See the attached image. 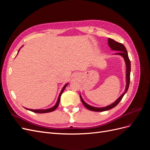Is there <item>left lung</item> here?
<instances>
[{"label":"left lung","mask_w":150,"mask_h":150,"mask_svg":"<svg viewBox=\"0 0 150 150\" xmlns=\"http://www.w3.org/2000/svg\"><path fill=\"white\" fill-rule=\"evenodd\" d=\"M108 45L110 47L111 49V50H113V51H120L117 53H116L115 54H116V55H120L122 56L124 58L125 62L126 63V88L125 92L122 93L121 96L116 99V101L112 103L110 105H108L106 107H102V108H96V107H94L92 106L89 105L88 104L86 103L84 100L81 97V94H80V98L81 100L82 101L83 104H84V106L88 109L89 110L91 111H98V112H102L104 111H107L109 110H111V108H115L117 105L120 101L121 100V99L122 97L124 96V95L126 94L127 92V91L128 89L129 88V81H130V72H131V62L129 61V59L128 55V52H127L126 49L125 47V46L121 43H119L113 39L111 38H108Z\"/></svg>","instance_id":"obj_1"}]
</instances>
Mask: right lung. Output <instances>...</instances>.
Wrapping results in <instances>:
<instances>
[{
	"instance_id": "right-lung-1",
	"label": "right lung",
	"mask_w": 150,
	"mask_h": 150,
	"mask_svg": "<svg viewBox=\"0 0 150 150\" xmlns=\"http://www.w3.org/2000/svg\"><path fill=\"white\" fill-rule=\"evenodd\" d=\"M19 51H20V49H19V51H18V53H19ZM18 53H17V54H18ZM67 84H68V83L64 85V87L62 88V90H61V91L59 95L57 101V102H56L55 105H54L53 107L48 108V109H45V110H31V109H28V108H25L26 110H28L34 112H37V113H46V112H52V111H54V110H55L58 107L59 104V102H60V99H61V94H62V93H63V91H64V90L65 89V88H66V86H67Z\"/></svg>"
}]
</instances>
